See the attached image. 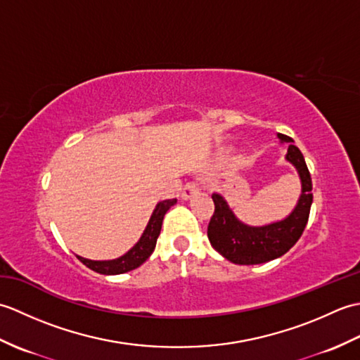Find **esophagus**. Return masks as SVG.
Segmentation results:
<instances>
[{
	"mask_svg": "<svg viewBox=\"0 0 360 360\" xmlns=\"http://www.w3.org/2000/svg\"><path fill=\"white\" fill-rule=\"evenodd\" d=\"M198 192H200V187H198L196 184H193V182H188V184H186V187L182 188V200H190V198H193L195 195H198Z\"/></svg>",
	"mask_w": 360,
	"mask_h": 360,
	"instance_id": "1",
	"label": "esophagus"
}]
</instances>
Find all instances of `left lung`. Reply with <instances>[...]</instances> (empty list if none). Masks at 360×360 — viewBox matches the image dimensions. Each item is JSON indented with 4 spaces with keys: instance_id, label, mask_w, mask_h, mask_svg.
Segmentation results:
<instances>
[{
    "instance_id": "8db88e82",
    "label": "left lung",
    "mask_w": 360,
    "mask_h": 360,
    "mask_svg": "<svg viewBox=\"0 0 360 360\" xmlns=\"http://www.w3.org/2000/svg\"><path fill=\"white\" fill-rule=\"evenodd\" d=\"M280 143L288 145L286 162L300 178L302 193L286 218L264 226H249L235 217L224 196L213 193L215 213L209 223L207 236L218 254L235 264H262L285 255L300 238L307 227L312 204L311 174L302 151L285 134H277Z\"/></svg>"
}]
</instances>
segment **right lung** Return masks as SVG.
<instances>
[{
    "instance_id": "right-lung-1",
    "label": "right lung",
    "mask_w": 360,
    "mask_h": 360,
    "mask_svg": "<svg viewBox=\"0 0 360 360\" xmlns=\"http://www.w3.org/2000/svg\"><path fill=\"white\" fill-rule=\"evenodd\" d=\"M176 202H178V200H164L156 204V207L153 210L148 219V224L145 227L143 233L141 235L139 241H137L127 254L114 259H102V262L101 259H89L83 257H79V259L86 267H89L91 271L103 275H119L136 269V267H139L142 263L147 262L148 257L153 254V250L156 248V241L160 233V227H162V219L165 217V213Z\"/></svg>"
}]
</instances>
